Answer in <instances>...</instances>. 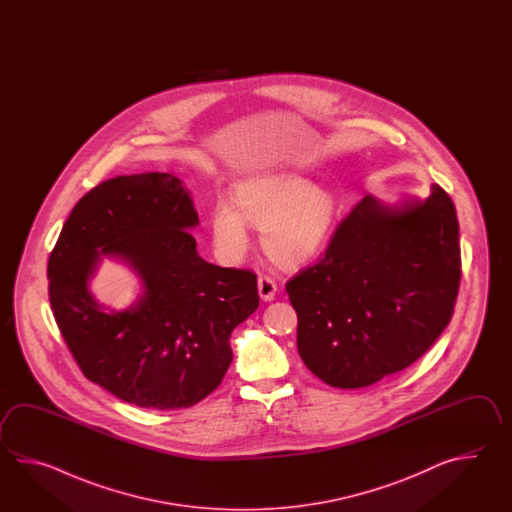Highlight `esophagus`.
<instances>
[{"label":"esophagus","mask_w":512,"mask_h":512,"mask_svg":"<svg viewBox=\"0 0 512 512\" xmlns=\"http://www.w3.org/2000/svg\"><path fill=\"white\" fill-rule=\"evenodd\" d=\"M276 282L272 280L271 276H260L258 278V293L263 302H271L274 300V294H276Z\"/></svg>","instance_id":"obj_1"}]
</instances>
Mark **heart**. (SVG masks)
I'll use <instances>...</instances> for the list:
<instances>
[{
	"mask_svg": "<svg viewBox=\"0 0 512 512\" xmlns=\"http://www.w3.org/2000/svg\"><path fill=\"white\" fill-rule=\"evenodd\" d=\"M337 201L294 175H261L241 181L234 203L219 199L210 212L212 241L221 258L240 260L249 249V230H263V251L282 267L313 260L333 229Z\"/></svg>",
	"mask_w": 512,
	"mask_h": 512,
	"instance_id": "1",
	"label": "heart"
}]
</instances>
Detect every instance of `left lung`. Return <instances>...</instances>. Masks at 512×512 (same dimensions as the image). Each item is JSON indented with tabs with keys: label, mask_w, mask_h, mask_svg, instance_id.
Masks as SVG:
<instances>
[{
	"label": "left lung",
	"mask_w": 512,
	"mask_h": 512,
	"mask_svg": "<svg viewBox=\"0 0 512 512\" xmlns=\"http://www.w3.org/2000/svg\"><path fill=\"white\" fill-rule=\"evenodd\" d=\"M461 280L456 207L439 185L399 207L366 196L326 254L285 291L305 366L333 388H364L425 355L448 326Z\"/></svg>",
	"instance_id": "1"
}]
</instances>
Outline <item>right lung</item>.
Listing matches in <instances>:
<instances>
[{
  "label": "right lung",
  "mask_w": 512,
  "mask_h": 512,
  "mask_svg": "<svg viewBox=\"0 0 512 512\" xmlns=\"http://www.w3.org/2000/svg\"><path fill=\"white\" fill-rule=\"evenodd\" d=\"M197 223L175 175H119L78 201L49 256V302L67 348L89 381L126 403L175 410L203 401L229 370L230 333L260 305L254 272L197 254ZM104 255L126 260L145 283L126 312H104L86 289Z\"/></svg>",
  "instance_id": "right-lung-1"
}]
</instances>
